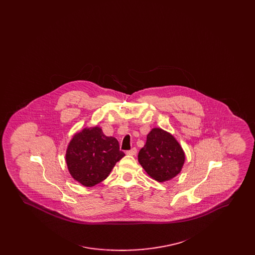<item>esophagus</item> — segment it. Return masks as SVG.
<instances>
[{
  "mask_svg": "<svg viewBox=\"0 0 255 255\" xmlns=\"http://www.w3.org/2000/svg\"><path fill=\"white\" fill-rule=\"evenodd\" d=\"M136 152H137V150H136V148H132L131 150H129V151H127L126 152V154L127 155H130V156H134V155H136Z\"/></svg>",
  "mask_w": 255,
  "mask_h": 255,
  "instance_id": "34e87169",
  "label": "esophagus"
}]
</instances>
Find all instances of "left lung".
I'll list each match as a JSON object with an SVG mask.
<instances>
[{"mask_svg":"<svg viewBox=\"0 0 255 255\" xmlns=\"http://www.w3.org/2000/svg\"><path fill=\"white\" fill-rule=\"evenodd\" d=\"M138 162L146 173L158 182H168L181 173L185 154L172 133L153 128L138 152Z\"/></svg>","mask_w":255,"mask_h":255,"instance_id":"8db88e82","label":"left lung"}]
</instances>
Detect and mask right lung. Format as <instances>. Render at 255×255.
Segmentation results:
<instances>
[{
	"label": "right lung",
	"instance_id": "1",
	"mask_svg": "<svg viewBox=\"0 0 255 255\" xmlns=\"http://www.w3.org/2000/svg\"><path fill=\"white\" fill-rule=\"evenodd\" d=\"M124 156L117 138L105 135L99 126H92L73 134L66 162L74 181L92 187L104 181Z\"/></svg>",
	"mask_w": 255,
	"mask_h": 255
}]
</instances>
